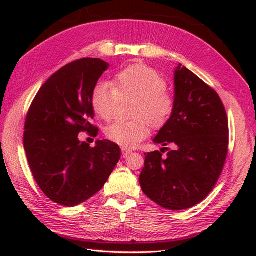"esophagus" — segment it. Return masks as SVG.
Here are the masks:
<instances>
[{
    "label": "esophagus",
    "mask_w": 256,
    "mask_h": 256,
    "mask_svg": "<svg viewBox=\"0 0 256 256\" xmlns=\"http://www.w3.org/2000/svg\"><path fill=\"white\" fill-rule=\"evenodd\" d=\"M121 150H122V154H123V157H124V158H125V157H128L130 154L132 153V150H131L125 148H121Z\"/></svg>",
    "instance_id": "34e87169"
}]
</instances>
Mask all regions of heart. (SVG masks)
Here are the masks:
<instances>
[{"instance_id":"1","label":"heart","mask_w":256,"mask_h":256,"mask_svg":"<svg viewBox=\"0 0 256 256\" xmlns=\"http://www.w3.org/2000/svg\"><path fill=\"white\" fill-rule=\"evenodd\" d=\"M167 82L155 69L145 64H133L120 72L112 84H98L91 96L94 111L110 121L116 114L120 98L136 99L133 121L113 123L106 136L125 148L138 146L148 135V124L160 128L170 121L174 112V99L166 91Z\"/></svg>"}]
</instances>
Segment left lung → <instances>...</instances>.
I'll list each match as a JSON object with an SVG mask.
<instances>
[{"label": "left lung", "instance_id": "left-lung-1", "mask_svg": "<svg viewBox=\"0 0 256 256\" xmlns=\"http://www.w3.org/2000/svg\"><path fill=\"white\" fill-rule=\"evenodd\" d=\"M174 112L153 142L160 152L144 154L143 192L168 210L201 202L221 175L228 154L229 124L218 94L179 64L174 72ZM167 144L174 148L162 156Z\"/></svg>", "mask_w": 256, "mask_h": 256}]
</instances>
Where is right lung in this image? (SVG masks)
<instances>
[{"instance_id": "obj_1", "label": "right lung", "mask_w": 256, "mask_h": 256, "mask_svg": "<svg viewBox=\"0 0 256 256\" xmlns=\"http://www.w3.org/2000/svg\"><path fill=\"white\" fill-rule=\"evenodd\" d=\"M108 68L99 58L66 64L42 86L27 113L24 148L32 176L48 198L64 206L102 189L121 157L111 140L90 148L78 138L80 132L96 135L91 96Z\"/></svg>"}]
</instances>
